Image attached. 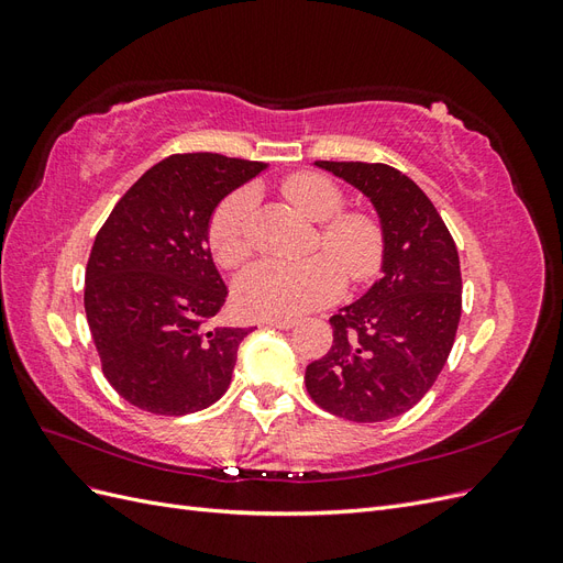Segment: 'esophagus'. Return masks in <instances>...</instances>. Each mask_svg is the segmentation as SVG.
<instances>
[{"label":"esophagus","instance_id":"obj_1","mask_svg":"<svg viewBox=\"0 0 563 563\" xmlns=\"http://www.w3.org/2000/svg\"><path fill=\"white\" fill-rule=\"evenodd\" d=\"M263 327H269V329H294L296 321L294 319H267V321H263Z\"/></svg>","mask_w":563,"mask_h":563}]
</instances>
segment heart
Instances as JSON below:
<instances>
[{"instance_id":"b5f03b06","label":"heart","mask_w":563,"mask_h":563,"mask_svg":"<svg viewBox=\"0 0 563 563\" xmlns=\"http://www.w3.org/2000/svg\"><path fill=\"white\" fill-rule=\"evenodd\" d=\"M294 207L321 223L317 246L329 255H312L298 263L261 261L236 279L234 296L240 308L255 317H298L333 302L352 284L371 279L385 258V230L368 211H343L345 195L321 174H294L282 185ZM255 209L253 187H240L218 203L209 223V244L223 267L249 261L251 218Z\"/></svg>"}]
</instances>
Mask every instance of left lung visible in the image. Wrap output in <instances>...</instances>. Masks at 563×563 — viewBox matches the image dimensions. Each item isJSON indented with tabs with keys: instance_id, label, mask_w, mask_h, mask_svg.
Masks as SVG:
<instances>
[{
	"instance_id": "left-lung-1",
	"label": "left lung",
	"mask_w": 563,
	"mask_h": 563,
	"mask_svg": "<svg viewBox=\"0 0 563 563\" xmlns=\"http://www.w3.org/2000/svg\"><path fill=\"white\" fill-rule=\"evenodd\" d=\"M362 190L385 230L383 277L329 321L333 345L305 371L323 411L380 422L413 408L444 368L460 312L457 249L434 203L387 164L317 162Z\"/></svg>"
}]
</instances>
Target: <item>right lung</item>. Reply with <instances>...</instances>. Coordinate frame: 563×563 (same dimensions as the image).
<instances>
[{"mask_svg":"<svg viewBox=\"0 0 563 563\" xmlns=\"http://www.w3.org/2000/svg\"><path fill=\"white\" fill-rule=\"evenodd\" d=\"M267 164L213 152L162 159L98 230L84 310L103 376L131 406L187 416L225 395L253 329L216 323L228 286L209 249L211 213Z\"/></svg>","mask_w":563,"mask_h":563,"instance_id":"add662e5","label":"right lung"}]
</instances>
